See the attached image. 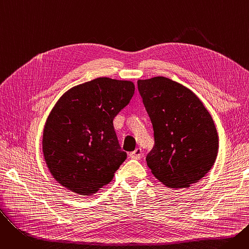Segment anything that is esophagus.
Instances as JSON below:
<instances>
[{
  "mask_svg": "<svg viewBox=\"0 0 249 249\" xmlns=\"http://www.w3.org/2000/svg\"><path fill=\"white\" fill-rule=\"evenodd\" d=\"M130 158L133 160H140L142 158V150L141 148H136L134 151L130 152Z\"/></svg>",
  "mask_w": 249,
  "mask_h": 249,
  "instance_id": "esophagus-1",
  "label": "esophagus"
}]
</instances>
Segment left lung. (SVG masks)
Listing matches in <instances>:
<instances>
[{
	"label": "left lung",
	"mask_w": 249,
	"mask_h": 249,
	"mask_svg": "<svg viewBox=\"0 0 249 249\" xmlns=\"http://www.w3.org/2000/svg\"><path fill=\"white\" fill-rule=\"evenodd\" d=\"M137 86L153 127L148 167L166 187L189 188L217 158L218 134L210 113L191 89L167 77L139 80Z\"/></svg>",
	"instance_id": "obj_1"
}]
</instances>
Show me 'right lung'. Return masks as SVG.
<instances>
[{
	"mask_svg": "<svg viewBox=\"0 0 249 249\" xmlns=\"http://www.w3.org/2000/svg\"><path fill=\"white\" fill-rule=\"evenodd\" d=\"M132 82L98 77L71 88L51 110L42 150L61 186L89 196L108 185L127 158L113 120L134 95Z\"/></svg>",
	"mask_w": 249,
	"mask_h": 249,
	"instance_id": "add662e5",
	"label": "right lung"
}]
</instances>
